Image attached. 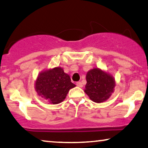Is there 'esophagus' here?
<instances>
[{
    "instance_id": "esophagus-1",
    "label": "esophagus",
    "mask_w": 148,
    "mask_h": 148,
    "mask_svg": "<svg viewBox=\"0 0 148 148\" xmlns=\"http://www.w3.org/2000/svg\"><path fill=\"white\" fill-rule=\"evenodd\" d=\"M76 86L79 87V88H82V87H83V84L81 82H76Z\"/></svg>"
}]
</instances>
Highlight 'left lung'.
<instances>
[{
    "label": "left lung",
    "mask_w": 148,
    "mask_h": 148,
    "mask_svg": "<svg viewBox=\"0 0 148 148\" xmlns=\"http://www.w3.org/2000/svg\"><path fill=\"white\" fill-rule=\"evenodd\" d=\"M86 81L84 91L95 103H102L109 99L115 86L113 77L99 69L88 72Z\"/></svg>",
    "instance_id": "8db88e82"
}]
</instances>
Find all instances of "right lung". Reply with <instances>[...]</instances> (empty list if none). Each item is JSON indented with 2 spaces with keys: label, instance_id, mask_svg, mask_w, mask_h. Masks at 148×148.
<instances>
[{
  "label": "right lung",
  "instance_id": "obj_1",
  "mask_svg": "<svg viewBox=\"0 0 148 148\" xmlns=\"http://www.w3.org/2000/svg\"><path fill=\"white\" fill-rule=\"evenodd\" d=\"M75 86L62 68L55 67L39 74L35 88L38 95L49 103L58 104L63 101L69 90Z\"/></svg>",
  "mask_w": 148,
  "mask_h": 148
}]
</instances>
